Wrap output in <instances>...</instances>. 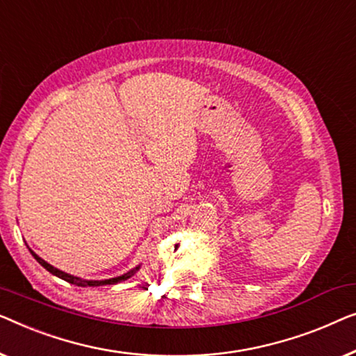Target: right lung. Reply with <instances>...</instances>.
I'll return each mask as SVG.
<instances>
[{"mask_svg":"<svg viewBox=\"0 0 356 356\" xmlns=\"http://www.w3.org/2000/svg\"><path fill=\"white\" fill-rule=\"evenodd\" d=\"M29 250H30V248H29ZM30 253H32V257H33L35 259H37V261H38L40 264H42V266H43L44 269H47V271L51 273L53 276H56V277H59V279L66 280V282H69V284H76V285H79V287H99V285H111V284L122 282V280H127V279L132 277L134 274L137 273L138 269H140V264H138V266L132 268V269H130V271H127L126 274H122V276L111 277V279H103V280H88V279H80V277H76V276H72V274H67V273L61 271V269H58V268L51 266V264L44 261V259L40 258L37 253L32 252V250H30Z\"/></svg>","mask_w":356,"mask_h":356,"instance_id":"right-lung-1","label":"right lung"}]
</instances>
